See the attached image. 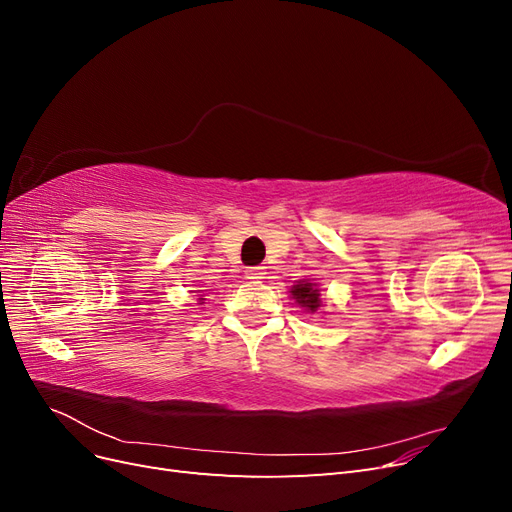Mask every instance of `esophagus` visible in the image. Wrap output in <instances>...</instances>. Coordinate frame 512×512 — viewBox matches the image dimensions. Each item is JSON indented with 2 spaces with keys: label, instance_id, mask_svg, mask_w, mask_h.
<instances>
[{
  "label": "esophagus",
  "instance_id": "1",
  "mask_svg": "<svg viewBox=\"0 0 512 512\" xmlns=\"http://www.w3.org/2000/svg\"><path fill=\"white\" fill-rule=\"evenodd\" d=\"M265 269L262 267H250V269H245V277L247 280H252V282H258V280H265Z\"/></svg>",
  "mask_w": 512,
  "mask_h": 512
}]
</instances>
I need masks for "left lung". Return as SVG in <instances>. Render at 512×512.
Wrapping results in <instances>:
<instances>
[{
	"label": "left lung",
	"mask_w": 512,
	"mask_h": 512,
	"mask_svg": "<svg viewBox=\"0 0 512 512\" xmlns=\"http://www.w3.org/2000/svg\"><path fill=\"white\" fill-rule=\"evenodd\" d=\"M288 292H290V299L297 303V307H301L305 314H316L322 307L320 288L312 280H299L297 284H292L288 288Z\"/></svg>",
	"instance_id": "left-lung-1"
}]
</instances>
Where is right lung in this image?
Masks as SVG:
<instances>
[{
    "label": "right lung",
    "instance_id": "right-lung-1",
    "mask_svg": "<svg viewBox=\"0 0 512 512\" xmlns=\"http://www.w3.org/2000/svg\"><path fill=\"white\" fill-rule=\"evenodd\" d=\"M205 303V299L203 297H198V305H203Z\"/></svg>",
    "mask_w": 512,
    "mask_h": 512
}]
</instances>
